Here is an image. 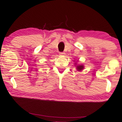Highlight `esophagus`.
Listing matches in <instances>:
<instances>
[{
    "instance_id": "esophagus-1",
    "label": "esophagus",
    "mask_w": 122,
    "mask_h": 122,
    "mask_svg": "<svg viewBox=\"0 0 122 122\" xmlns=\"http://www.w3.org/2000/svg\"><path fill=\"white\" fill-rule=\"evenodd\" d=\"M59 54H60V56H64L65 53L64 52H60Z\"/></svg>"
}]
</instances>
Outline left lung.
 I'll return each mask as SVG.
<instances>
[{
    "mask_svg": "<svg viewBox=\"0 0 122 122\" xmlns=\"http://www.w3.org/2000/svg\"><path fill=\"white\" fill-rule=\"evenodd\" d=\"M84 66H83L82 65H79L76 66V69L78 70V71H81L82 69H84Z\"/></svg>",
    "mask_w": 122,
    "mask_h": 122,
    "instance_id": "left-lung-1",
    "label": "left lung"
}]
</instances>
